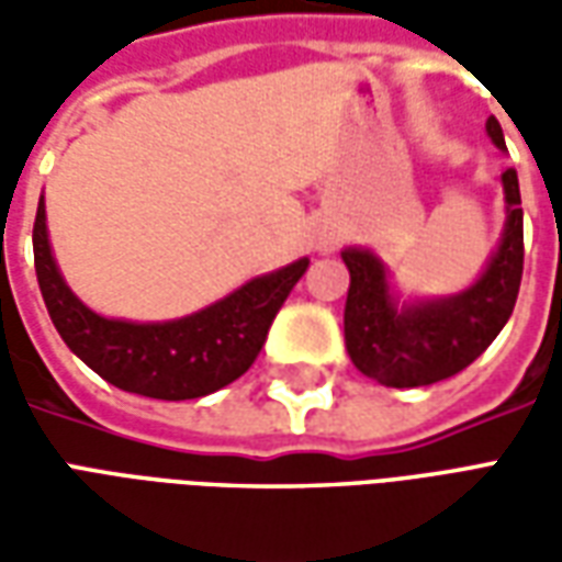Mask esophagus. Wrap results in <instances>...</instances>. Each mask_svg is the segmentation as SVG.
<instances>
[{
  "instance_id": "obj_1",
  "label": "esophagus",
  "mask_w": 562,
  "mask_h": 562,
  "mask_svg": "<svg viewBox=\"0 0 562 562\" xmlns=\"http://www.w3.org/2000/svg\"><path fill=\"white\" fill-rule=\"evenodd\" d=\"M318 246H322L325 252H330V249L337 246V237H334V234H322V237H318Z\"/></svg>"
}]
</instances>
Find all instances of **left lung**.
Listing matches in <instances>:
<instances>
[{"label": "left lung", "mask_w": 562, "mask_h": 562, "mask_svg": "<svg viewBox=\"0 0 562 562\" xmlns=\"http://www.w3.org/2000/svg\"><path fill=\"white\" fill-rule=\"evenodd\" d=\"M487 135L506 149L496 116L487 120ZM506 189V232L482 280L458 297L397 306L391 297L385 268L367 249H346L349 268L346 297V349L364 376L389 389H418L451 379L496 340L515 310L524 273V210L518 173H503Z\"/></svg>", "instance_id": "8db88e82"}]
</instances>
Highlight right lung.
Returning <instances> with one entry per match:
<instances>
[{
	"instance_id": "1",
	"label": "right lung",
	"mask_w": 562,
	"mask_h": 562,
	"mask_svg": "<svg viewBox=\"0 0 562 562\" xmlns=\"http://www.w3.org/2000/svg\"><path fill=\"white\" fill-rule=\"evenodd\" d=\"M32 249L44 304L68 349L111 385L153 401H195L244 376L280 306L310 268V258H301L246 282L195 316L132 325L95 316L63 282L47 244L44 198L32 225Z\"/></svg>"
}]
</instances>
